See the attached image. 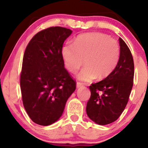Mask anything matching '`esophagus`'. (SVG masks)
<instances>
[{"mask_svg":"<svg viewBox=\"0 0 148 148\" xmlns=\"http://www.w3.org/2000/svg\"><path fill=\"white\" fill-rule=\"evenodd\" d=\"M82 86H83V84H81V83L77 82V84H76V88H80L81 87H82Z\"/></svg>","mask_w":148,"mask_h":148,"instance_id":"esophagus-1","label":"esophagus"}]
</instances>
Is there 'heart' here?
I'll return each mask as SVG.
<instances>
[{"label":"heart","instance_id":"1","mask_svg":"<svg viewBox=\"0 0 148 148\" xmlns=\"http://www.w3.org/2000/svg\"><path fill=\"white\" fill-rule=\"evenodd\" d=\"M66 67L76 73L84 64L86 66L77 75L84 82L97 78L103 79L113 72L120 56V48L114 39L101 33H88L76 37L74 44L67 42L62 49Z\"/></svg>","mask_w":148,"mask_h":148}]
</instances>
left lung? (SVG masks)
Here are the masks:
<instances>
[{
  "mask_svg": "<svg viewBox=\"0 0 148 148\" xmlns=\"http://www.w3.org/2000/svg\"><path fill=\"white\" fill-rule=\"evenodd\" d=\"M120 60L109 76L90 86L91 96L86 106L88 116L99 125L111 124L126 107L133 87L134 64L132 53L122 38H119Z\"/></svg>",
  "mask_w": 148,
  "mask_h": 148,
  "instance_id": "left-lung-1",
  "label": "left lung"
}]
</instances>
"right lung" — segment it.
<instances>
[{
    "label": "right lung",
    "instance_id": "add662e5",
    "mask_svg": "<svg viewBox=\"0 0 148 148\" xmlns=\"http://www.w3.org/2000/svg\"><path fill=\"white\" fill-rule=\"evenodd\" d=\"M72 33L51 27L37 33L25 49L20 79L22 100L28 116L37 125L48 126L58 120L76 90L62 55L64 40Z\"/></svg>",
    "mask_w": 148,
    "mask_h": 148
}]
</instances>
